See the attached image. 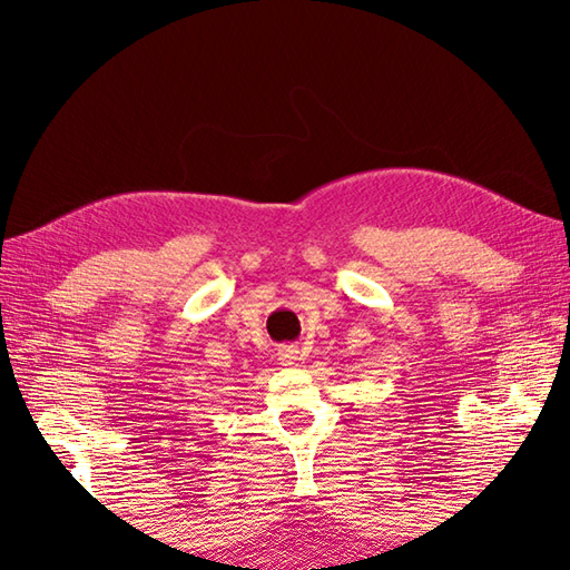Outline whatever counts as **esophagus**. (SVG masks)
Here are the masks:
<instances>
[{
	"mask_svg": "<svg viewBox=\"0 0 570 570\" xmlns=\"http://www.w3.org/2000/svg\"><path fill=\"white\" fill-rule=\"evenodd\" d=\"M301 360V350L296 345H284L278 347V362H282L284 367H292Z\"/></svg>",
	"mask_w": 570,
	"mask_h": 570,
	"instance_id": "1",
	"label": "esophagus"
}]
</instances>
